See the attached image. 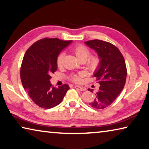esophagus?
<instances>
[{
    "instance_id": "1",
    "label": "esophagus",
    "mask_w": 149,
    "mask_h": 149,
    "mask_svg": "<svg viewBox=\"0 0 149 149\" xmlns=\"http://www.w3.org/2000/svg\"><path fill=\"white\" fill-rule=\"evenodd\" d=\"M75 89H78V90H79V91H85L86 90V89H85V87H79V86H75L74 87Z\"/></svg>"
}]
</instances>
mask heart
Returning a JSON list of instances; mask_svg holds the SVG:
<instances>
[{
    "label": "heart",
    "instance_id": "1",
    "mask_svg": "<svg viewBox=\"0 0 149 149\" xmlns=\"http://www.w3.org/2000/svg\"><path fill=\"white\" fill-rule=\"evenodd\" d=\"M74 52L78 60H79L81 62L86 61L87 68L89 71L95 72L99 70L100 64H101V58H100L99 55H91V56H90V50L86 47L82 45H79L75 47L74 49ZM64 52H61L57 57L56 65L59 68L62 67L63 60H64ZM84 76V73L79 72L77 74L70 75L68 79L70 81H72V82L75 83V84H79L82 81V78Z\"/></svg>",
    "mask_w": 149,
    "mask_h": 149
}]
</instances>
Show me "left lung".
<instances>
[{
  "instance_id": "8db88e82",
  "label": "left lung",
  "mask_w": 149,
  "mask_h": 149,
  "mask_svg": "<svg viewBox=\"0 0 149 149\" xmlns=\"http://www.w3.org/2000/svg\"><path fill=\"white\" fill-rule=\"evenodd\" d=\"M101 58V64L94 74L100 85L96 97L89 104L95 109H104L112 104L125 84L127 68L120 50L110 42L95 39L85 42ZM92 91V89H88Z\"/></svg>"
}]
</instances>
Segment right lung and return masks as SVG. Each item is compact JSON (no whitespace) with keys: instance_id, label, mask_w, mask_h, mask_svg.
<instances>
[{"instance_id":"1","label":"right lung","mask_w":149,"mask_h":149,"mask_svg":"<svg viewBox=\"0 0 149 149\" xmlns=\"http://www.w3.org/2000/svg\"><path fill=\"white\" fill-rule=\"evenodd\" d=\"M71 42L44 38L33 44L24 54L20 68L22 85L39 107L49 109L56 107L70 89L67 84L54 87L50 80L57 70L58 56Z\"/></svg>"}]
</instances>
